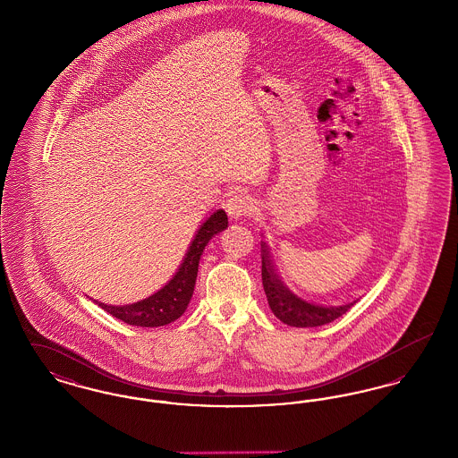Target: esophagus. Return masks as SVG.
<instances>
[{
    "label": "esophagus",
    "instance_id": "obj_1",
    "mask_svg": "<svg viewBox=\"0 0 458 458\" xmlns=\"http://www.w3.org/2000/svg\"><path fill=\"white\" fill-rule=\"evenodd\" d=\"M226 213L235 219L250 216L254 213V202L247 194L235 192L226 200Z\"/></svg>",
    "mask_w": 458,
    "mask_h": 458
}]
</instances>
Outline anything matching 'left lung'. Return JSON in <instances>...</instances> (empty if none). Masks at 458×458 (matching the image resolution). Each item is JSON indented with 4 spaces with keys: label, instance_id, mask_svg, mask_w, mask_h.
<instances>
[{
    "label": "left lung",
    "instance_id": "1",
    "mask_svg": "<svg viewBox=\"0 0 458 458\" xmlns=\"http://www.w3.org/2000/svg\"><path fill=\"white\" fill-rule=\"evenodd\" d=\"M262 286L267 297V304L273 314L284 321V325L295 327H323L336 318L344 316L355 302L340 307H321V305L307 304L302 299L295 297L286 290L282 282L276 278L269 256L264 249L262 254Z\"/></svg>",
    "mask_w": 458,
    "mask_h": 458
}]
</instances>
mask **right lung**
<instances>
[{"label":"right lung","mask_w":458,"mask_h":458,"mask_svg":"<svg viewBox=\"0 0 458 458\" xmlns=\"http://www.w3.org/2000/svg\"><path fill=\"white\" fill-rule=\"evenodd\" d=\"M226 226H228V218L223 209H218L215 215H211V218L206 219V223L199 228L196 239L191 243L189 252L182 262L180 269L176 271L174 280L165 284L149 299H144L137 304L122 305V307L106 305L103 302H98V305L111 316H114L116 319H122L123 323L131 327H165L168 323H174V319H178L185 312L187 305L191 302V297L194 293V284H196L199 259L202 256L204 247Z\"/></svg>","instance_id":"1"}]
</instances>
